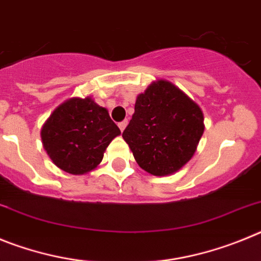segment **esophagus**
Returning <instances> with one entry per match:
<instances>
[{"label":"esophagus","instance_id":"esophagus-1","mask_svg":"<svg viewBox=\"0 0 261 261\" xmlns=\"http://www.w3.org/2000/svg\"><path fill=\"white\" fill-rule=\"evenodd\" d=\"M126 124H128V121H126V120H124V121H121V123H119V128H120V130H121V132H123L124 129H125Z\"/></svg>","mask_w":261,"mask_h":261}]
</instances>
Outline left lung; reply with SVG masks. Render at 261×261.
<instances>
[{
  "label": "left lung",
  "mask_w": 261,
  "mask_h": 261,
  "mask_svg": "<svg viewBox=\"0 0 261 261\" xmlns=\"http://www.w3.org/2000/svg\"><path fill=\"white\" fill-rule=\"evenodd\" d=\"M204 128L201 108L174 84L159 80L137 96L123 138L142 170L165 176L192 158Z\"/></svg>",
  "instance_id": "obj_1"
}]
</instances>
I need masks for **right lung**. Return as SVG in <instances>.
Returning <instances> with one entry per match:
<instances>
[{
	"label": "right lung",
	"mask_w": 261,
	"mask_h": 261,
	"mask_svg": "<svg viewBox=\"0 0 261 261\" xmlns=\"http://www.w3.org/2000/svg\"><path fill=\"white\" fill-rule=\"evenodd\" d=\"M41 141L62 171L84 175L102 162L110 142L120 135L108 111L93 99L71 98L60 105L41 128Z\"/></svg>",
	"instance_id": "right-lung-1"
}]
</instances>
